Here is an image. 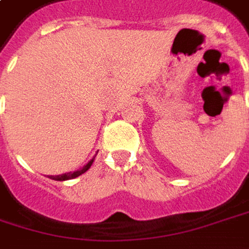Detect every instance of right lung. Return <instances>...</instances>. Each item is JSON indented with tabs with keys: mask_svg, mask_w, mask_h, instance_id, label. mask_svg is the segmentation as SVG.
<instances>
[{
	"mask_svg": "<svg viewBox=\"0 0 249 249\" xmlns=\"http://www.w3.org/2000/svg\"><path fill=\"white\" fill-rule=\"evenodd\" d=\"M93 162V158L85 165V167H82L81 169H78V171H75V172H67V174H63V175H57V177H50V179H54V180H67V179H72V178H77V177H80L82 175L84 172H87L89 167L92 165Z\"/></svg>",
	"mask_w": 249,
	"mask_h": 249,
	"instance_id": "obj_1",
	"label": "right lung"
}]
</instances>
